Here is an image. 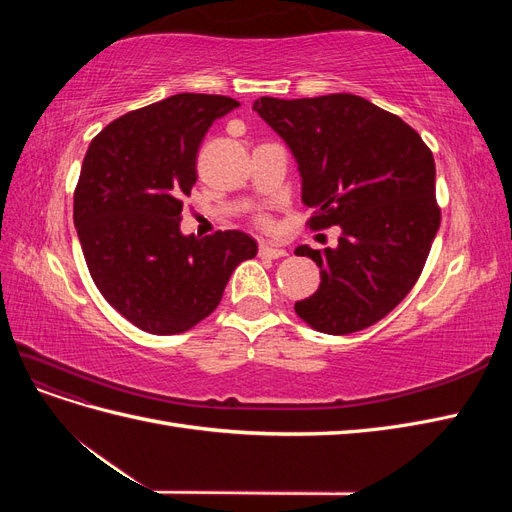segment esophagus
<instances>
[{"instance_id": "34e87169", "label": "esophagus", "mask_w": 512, "mask_h": 512, "mask_svg": "<svg viewBox=\"0 0 512 512\" xmlns=\"http://www.w3.org/2000/svg\"><path fill=\"white\" fill-rule=\"evenodd\" d=\"M258 254H260V256H267V258H282V256H286L288 252L282 250V247H275V245H269V243H260Z\"/></svg>"}]
</instances>
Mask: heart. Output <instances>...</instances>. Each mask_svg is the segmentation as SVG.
Here are the masks:
<instances>
[{
	"mask_svg": "<svg viewBox=\"0 0 512 512\" xmlns=\"http://www.w3.org/2000/svg\"><path fill=\"white\" fill-rule=\"evenodd\" d=\"M258 226H262V228H269V226H271V220L267 218V215H260V218H258Z\"/></svg>",
	"mask_w": 512,
	"mask_h": 512,
	"instance_id": "heart-1",
	"label": "heart"
}]
</instances>
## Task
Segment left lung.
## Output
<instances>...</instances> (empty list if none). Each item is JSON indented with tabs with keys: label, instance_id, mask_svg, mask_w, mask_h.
Masks as SVG:
<instances>
[{
	"label": "left lung",
	"instance_id": "left-lung-1",
	"mask_svg": "<svg viewBox=\"0 0 512 512\" xmlns=\"http://www.w3.org/2000/svg\"><path fill=\"white\" fill-rule=\"evenodd\" d=\"M254 111L290 147L307 226H339L337 247H297L320 267L318 290L294 303L327 335L363 331L404 301L440 228L436 162L404 119L352 94L260 98Z\"/></svg>",
	"mask_w": 512,
	"mask_h": 512
}]
</instances>
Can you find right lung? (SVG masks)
I'll return each instance as SVG.
<instances>
[{
	"label": "right lung",
	"instance_id": "obj_1",
	"mask_svg": "<svg viewBox=\"0 0 512 512\" xmlns=\"http://www.w3.org/2000/svg\"><path fill=\"white\" fill-rule=\"evenodd\" d=\"M239 102L177 94L115 119L91 141L74 190V226L102 297L134 327L183 333L220 305L256 241L241 230L181 235L196 153L215 119Z\"/></svg>",
	"mask_w": 512,
	"mask_h": 512
}]
</instances>
